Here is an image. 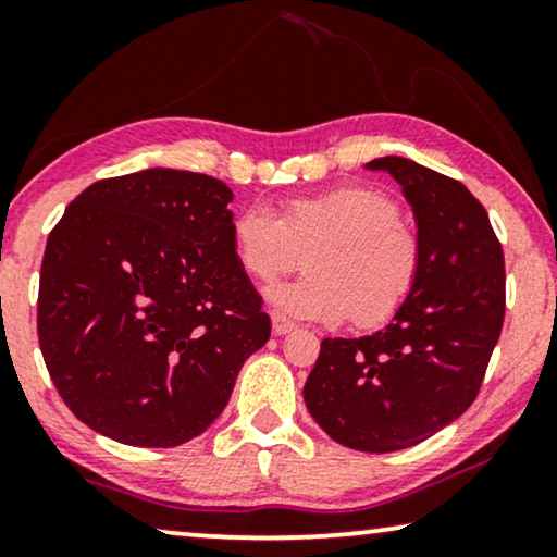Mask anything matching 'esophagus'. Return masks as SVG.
Listing matches in <instances>:
<instances>
[{
	"mask_svg": "<svg viewBox=\"0 0 557 557\" xmlns=\"http://www.w3.org/2000/svg\"><path fill=\"white\" fill-rule=\"evenodd\" d=\"M271 324H273V334H278V337H284V334L294 332V322L292 319H286L281 311H271Z\"/></svg>",
	"mask_w": 557,
	"mask_h": 557,
	"instance_id": "1",
	"label": "esophagus"
}]
</instances>
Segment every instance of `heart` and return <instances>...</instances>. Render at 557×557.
Here are the masks:
<instances>
[{"instance_id": "b5f03b06", "label": "heart", "mask_w": 557, "mask_h": 557, "mask_svg": "<svg viewBox=\"0 0 557 557\" xmlns=\"http://www.w3.org/2000/svg\"><path fill=\"white\" fill-rule=\"evenodd\" d=\"M235 261L250 278L273 281L292 271L299 250L309 276L265 292L273 307L307 322L360 326L391 319L413 294L421 246L400 225L391 197L370 187H337L284 202L281 218L248 205L231 223Z\"/></svg>"}]
</instances>
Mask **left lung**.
Instances as JSON below:
<instances>
[{
  "mask_svg": "<svg viewBox=\"0 0 557 557\" xmlns=\"http://www.w3.org/2000/svg\"><path fill=\"white\" fill-rule=\"evenodd\" d=\"M416 218L421 273L383 330L324 339L304 403L326 436L368 454L416 446L456 421L482 387L505 322V253L461 182L380 157Z\"/></svg>",
  "mask_w": 557,
  "mask_h": 557,
  "instance_id": "8db88e82",
  "label": "left lung"
}]
</instances>
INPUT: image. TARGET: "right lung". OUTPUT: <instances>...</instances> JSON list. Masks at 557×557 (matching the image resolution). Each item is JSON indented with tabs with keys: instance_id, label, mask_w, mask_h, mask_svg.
I'll list each match as a JSON object with an SVG mask.
<instances>
[{
	"instance_id": "obj_1",
	"label": "right lung",
	"mask_w": 557,
	"mask_h": 557,
	"mask_svg": "<svg viewBox=\"0 0 557 557\" xmlns=\"http://www.w3.org/2000/svg\"><path fill=\"white\" fill-rule=\"evenodd\" d=\"M233 193L151 166L94 182L45 246L37 337L60 398L119 444L170 448L208 429L271 337L231 248Z\"/></svg>"
}]
</instances>
